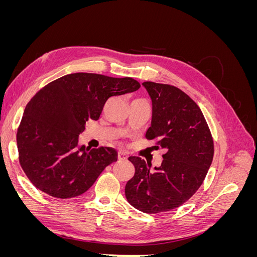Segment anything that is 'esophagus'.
Here are the masks:
<instances>
[{"mask_svg":"<svg viewBox=\"0 0 257 257\" xmlns=\"http://www.w3.org/2000/svg\"><path fill=\"white\" fill-rule=\"evenodd\" d=\"M127 158H128V155L125 153V152H122V151H120L119 153H118V160L121 162V161H127Z\"/></svg>","mask_w":257,"mask_h":257,"instance_id":"esophagus-1","label":"esophagus"}]
</instances>
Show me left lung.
<instances>
[{"instance_id": "8db88e82", "label": "left lung", "mask_w": 257, "mask_h": 257, "mask_svg": "<svg viewBox=\"0 0 257 257\" xmlns=\"http://www.w3.org/2000/svg\"><path fill=\"white\" fill-rule=\"evenodd\" d=\"M143 85L152 100L146 138L155 139L165 154L154 170L148 161L128 158L135 175L125 185V196L139 211L159 213L180 207L200 188L213 160V139L200 108L183 91L151 81Z\"/></svg>"}]
</instances>
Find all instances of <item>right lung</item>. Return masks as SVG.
I'll return each mask as SVG.
<instances>
[{"label":"right lung","mask_w":257,"mask_h":257,"mask_svg":"<svg viewBox=\"0 0 257 257\" xmlns=\"http://www.w3.org/2000/svg\"><path fill=\"white\" fill-rule=\"evenodd\" d=\"M130 77L65 75L38 91L28 103L17 131L19 163L35 188L57 198L87 192L118 160L113 148L78 146L88 120H98L110 97L138 90Z\"/></svg>","instance_id":"obj_1"}]
</instances>
